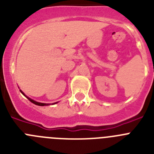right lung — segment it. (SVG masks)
<instances>
[{
    "mask_svg": "<svg viewBox=\"0 0 154 154\" xmlns=\"http://www.w3.org/2000/svg\"><path fill=\"white\" fill-rule=\"evenodd\" d=\"M20 91H21V93L23 94V95H24V96H25V95H24V92H22V91H21V90H20ZM26 97H27V99H28L30 102H31V103H34V104L37 105V106H48V105H49V104H48V103H38V102H36V101H35V100H33V99H30V98H29V97H28V96H26ZM57 103H58V102H57ZM53 103V104H55V103Z\"/></svg>",
    "mask_w": 154,
    "mask_h": 154,
    "instance_id": "obj_1",
    "label": "right lung"
}]
</instances>
